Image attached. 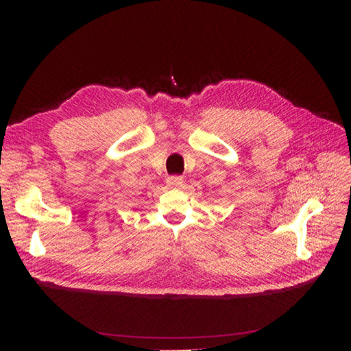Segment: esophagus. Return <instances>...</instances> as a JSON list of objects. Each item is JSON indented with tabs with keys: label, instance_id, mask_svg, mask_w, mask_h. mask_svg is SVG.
Wrapping results in <instances>:
<instances>
[{
	"label": "esophagus",
	"instance_id": "1",
	"mask_svg": "<svg viewBox=\"0 0 351 351\" xmlns=\"http://www.w3.org/2000/svg\"><path fill=\"white\" fill-rule=\"evenodd\" d=\"M183 183H184V180H183V177H180V176H169V177L167 178V184H168L169 187H173V189L182 187Z\"/></svg>",
	"mask_w": 351,
	"mask_h": 351
}]
</instances>
